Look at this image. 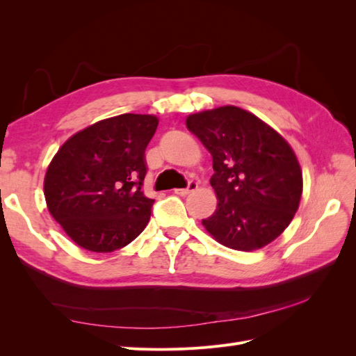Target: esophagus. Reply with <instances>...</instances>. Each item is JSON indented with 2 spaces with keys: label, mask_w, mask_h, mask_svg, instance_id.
Segmentation results:
<instances>
[{
  "label": "esophagus",
  "mask_w": 356,
  "mask_h": 356,
  "mask_svg": "<svg viewBox=\"0 0 356 356\" xmlns=\"http://www.w3.org/2000/svg\"><path fill=\"white\" fill-rule=\"evenodd\" d=\"M197 182H195V181H190L188 182V186H187V188H177L175 190V193L177 195H179V196H187V195H190V193H193V191H196L197 190Z\"/></svg>",
  "instance_id": "obj_1"
}]
</instances>
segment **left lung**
<instances>
[{"label":"left lung","mask_w":356,"mask_h":356,"mask_svg":"<svg viewBox=\"0 0 356 356\" xmlns=\"http://www.w3.org/2000/svg\"><path fill=\"white\" fill-rule=\"evenodd\" d=\"M212 156L217 209L202 220L213 239L236 251L260 250L294 218L303 191L298 160L257 115L227 105L187 117Z\"/></svg>","instance_id":"8db88e82"}]
</instances>
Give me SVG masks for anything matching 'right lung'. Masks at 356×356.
<instances>
[{"mask_svg": "<svg viewBox=\"0 0 356 356\" xmlns=\"http://www.w3.org/2000/svg\"><path fill=\"white\" fill-rule=\"evenodd\" d=\"M156 115L120 114L72 135L44 178L49 212L70 238L92 252H113L136 239L154 199L144 195L145 148Z\"/></svg>", "mask_w": 356, "mask_h": 356, "instance_id": "right-lung-1", "label": "right lung"}]
</instances>
